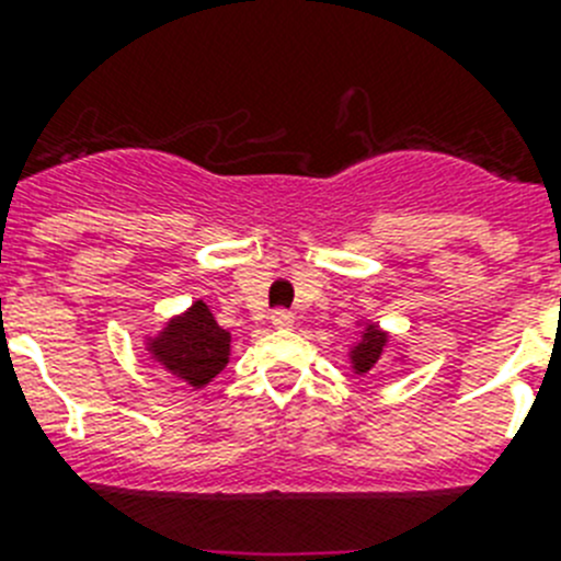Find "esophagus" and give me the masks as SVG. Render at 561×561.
<instances>
[{"label": "esophagus", "instance_id": "obj_1", "mask_svg": "<svg viewBox=\"0 0 561 561\" xmlns=\"http://www.w3.org/2000/svg\"><path fill=\"white\" fill-rule=\"evenodd\" d=\"M291 323H295V314H291L289 309L272 311V325H275V329H291Z\"/></svg>", "mask_w": 561, "mask_h": 561}]
</instances>
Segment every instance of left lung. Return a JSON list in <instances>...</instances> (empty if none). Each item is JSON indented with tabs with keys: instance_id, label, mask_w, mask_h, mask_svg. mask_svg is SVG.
I'll return each mask as SVG.
<instances>
[{
	"instance_id": "left-lung-1",
	"label": "left lung",
	"mask_w": 561,
	"mask_h": 561,
	"mask_svg": "<svg viewBox=\"0 0 561 561\" xmlns=\"http://www.w3.org/2000/svg\"><path fill=\"white\" fill-rule=\"evenodd\" d=\"M381 345H385V334H379L376 329H368V334H365L362 345L354 351V365H356V370H359V374L370 370L376 362H379Z\"/></svg>"
}]
</instances>
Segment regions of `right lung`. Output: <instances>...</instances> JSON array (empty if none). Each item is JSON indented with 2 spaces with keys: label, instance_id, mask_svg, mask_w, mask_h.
Here are the masks:
<instances>
[{
  "label": "right lung",
  "instance_id": "add662e5",
  "mask_svg": "<svg viewBox=\"0 0 561 561\" xmlns=\"http://www.w3.org/2000/svg\"><path fill=\"white\" fill-rule=\"evenodd\" d=\"M151 348L180 379L207 385L227 365L230 334L213 320L205 304H193L187 314L168 323L165 334L153 340Z\"/></svg>",
  "mask_w": 561,
  "mask_h": 561
}]
</instances>
